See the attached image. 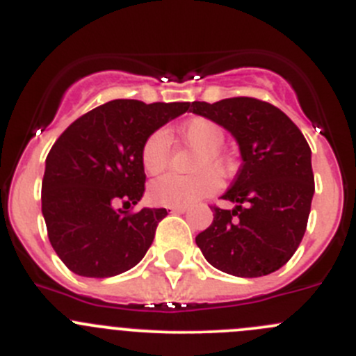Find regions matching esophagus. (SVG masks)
Listing matches in <instances>:
<instances>
[{"label": "esophagus", "mask_w": 356, "mask_h": 356, "mask_svg": "<svg viewBox=\"0 0 356 356\" xmlns=\"http://www.w3.org/2000/svg\"><path fill=\"white\" fill-rule=\"evenodd\" d=\"M168 210L174 213H184L188 210V207H168Z\"/></svg>", "instance_id": "34e87169"}]
</instances>
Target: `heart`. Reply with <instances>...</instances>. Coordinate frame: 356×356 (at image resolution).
Here are the masks:
<instances>
[{"label": "heart", "mask_w": 356, "mask_h": 356, "mask_svg": "<svg viewBox=\"0 0 356 356\" xmlns=\"http://www.w3.org/2000/svg\"><path fill=\"white\" fill-rule=\"evenodd\" d=\"M179 136L188 146L198 149L193 160V175L168 174L154 181L149 188V196L154 203L165 207H188L209 196L216 189L217 181L210 172L224 175L229 168L222 149L226 144V130L213 120L195 116L182 123ZM170 160V136L160 129L151 132L140 147V163L146 174L158 175L167 168Z\"/></svg>", "instance_id": "obj_1"}]
</instances>
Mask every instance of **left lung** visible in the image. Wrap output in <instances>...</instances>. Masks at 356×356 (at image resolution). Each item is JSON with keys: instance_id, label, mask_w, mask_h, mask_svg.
<instances>
[{"instance_id": "8db88e82", "label": "left lung", "mask_w": 356, "mask_h": 356, "mask_svg": "<svg viewBox=\"0 0 356 356\" xmlns=\"http://www.w3.org/2000/svg\"><path fill=\"white\" fill-rule=\"evenodd\" d=\"M193 113L229 130L241 163L220 198L233 210L212 205L213 220L196 236L207 261L227 275L257 278L287 264L308 226L315 177L312 149L284 111L254 97L191 104Z\"/></svg>"}]
</instances>
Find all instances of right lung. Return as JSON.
<instances>
[{
	"label": "right lung",
	"instance_id": "obj_1",
	"mask_svg": "<svg viewBox=\"0 0 356 356\" xmlns=\"http://www.w3.org/2000/svg\"><path fill=\"white\" fill-rule=\"evenodd\" d=\"M188 108L189 102L116 99L79 116L55 140L41 182V212L51 247L72 273L115 277L146 255L167 210H129L146 189L140 147ZM120 202L124 209L116 211Z\"/></svg>",
	"mask_w": 356,
	"mask_h": 356
}]
</instances>
